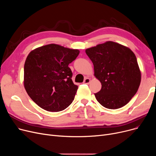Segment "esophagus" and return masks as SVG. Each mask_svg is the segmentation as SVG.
<instances>
[{
	"label": "esophagus",
	"mask_w": 156,
	"mask_h": 156,
	"mask_svg": "<svg viewBox=\"0 0 156 156\" xmlns=\"http://www.w3.org/2000/svg\"><path fill=\"white\" fill-rule=\"evenodd\" d=\"M90 82V79L89 78H86L84 80L83 83H85V84H89Z\"/></svg>",
	"instance_id": "1"
}]
</instances>
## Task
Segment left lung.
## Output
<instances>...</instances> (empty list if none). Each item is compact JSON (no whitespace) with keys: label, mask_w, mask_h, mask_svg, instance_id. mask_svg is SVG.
Wrapping results in <instances>:
<instances>
[{"label":"left lung","mask_w":156,"mask_h":156,"mask_svg":"<svg viewBox=\"0 0 156 156\" xmlns=\"http://www.w3.org/2000/svg\"><path fill=\"white\" fill-rule=\"evenodd\" d=\"M94 64V76L102 84L95 94L104 108L116 109L127 104L136 93L141 72L135 54L128 47L108 41L87 48Z\"/></svg>","instance_id":"obj_1"}]
</instances>
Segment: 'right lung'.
I'll list each match as a JSON object with an SVG mask.
<instances>
[{
  "label": "right lung",
  "instance_id": "add662e5",
  "mask_svg": "<svg viewBox=\"0 0 156 156\" xmlns=\"http://www.w3.org/2000/svg\"><path fill=\"white\" fill-rule=\"evenodd\" d=\"M79 53L78 49L54 44L38 47L29 53L24 66V87L41 108L59 112L72 103L78 86L73 82L68 65Z\"/></svg>",
  "mask_w": 156,
  "mask_h": 156
}]
</instances>
